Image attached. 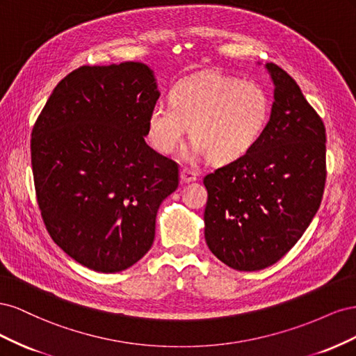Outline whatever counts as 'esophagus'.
<instances>
[{
	"label": "esophagus",
	"mask_w": 356,
	"mask_h": 356,
	"mask_svg": "<svg viewBox=\"0 0 356 356\" xmlns=\"http://www.w3.org/2000/svg\"><path fill=\"white\" fill-rule=\"evenodd\" d=\"M179 178H181V182L182 184H188V182H193L196 181L197 177L193 170H188V169H181L179 172Z\"/></svg>",
	"instance_id": "obj_1"
}]
</instances>
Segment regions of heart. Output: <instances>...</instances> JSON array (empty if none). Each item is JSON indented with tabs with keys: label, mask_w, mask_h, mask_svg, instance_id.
I'll return each mask as SVG.
<instances>
[{
	"label": "heart",
	"mask_w": 356,
	"mask_h": 356,
	"mask_svg": "<svg viewBox=\"0 0 356 356\" xmlns=\"http://www.w3.org/2000/svg\"><path fill=\"white\" fill-rule=\"evenodd\" d=\"M148 114V138L157 152L169 154L182 144L190 127L191 156L230 163L246 154L261 136L270 101L258 83L217 72L181 80Z\"/></svg>",
	"instance_id": "obj_1"
}]
</instances>
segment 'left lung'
Instances as JSON below:
<instances>
[{"label":"left lung","instance_id":"obj_1","mask_svg":"<svg viewBox=\"0 0 356 356\" xmlns=\"http://www.w3.org/2000/svg\"><path fill=\"white\" fill-rule=\"evenodd\" d=\"M270 118L252 148L207 175L204 241L234 270L275 264L303 236L325 187V127L275 63Z\"/></svg>","mask_w":356,"mask_h":356}]
</instances>
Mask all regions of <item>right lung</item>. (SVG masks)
Segmentation results:
<instances>
[{
    "label": "right lung",
    "instance_id": "right-lung-1",
    "mask_svg": "<svg viewBox=\"0 0 356 356\" xmlns=\"http://www.w3.org/2000/svg\"><path fill=\"white\" fill-rule=\"evenodd\" d=\"M160 96L143 62L81 67L51 92L32 129L37 202L51 239L81 266L126 270L154 241L178 165L145 143Z\"/></svg>",
    "mask_w": 356,
    "mask_h": 356
}]
</instances>
